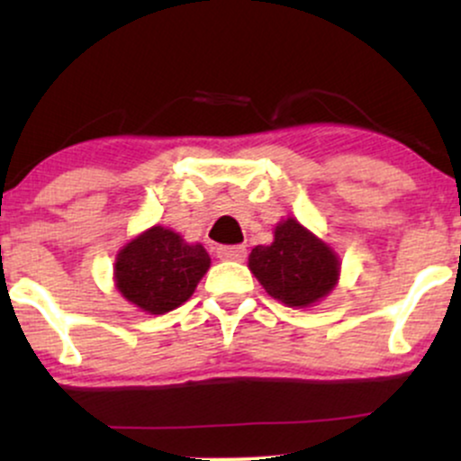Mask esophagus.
I'll list each match as a JSON object with an SVG mask.
<instances>
[{"label": "esophagus", "instance_id": "34e87169", "mask_svg": "<svg viewBox=\"0 0 461 461\" xmlns=\"http://www.w3.org/2000/svg\"><path fill=\"white\" fill-rule=\"evenodd\" d=\"M216 256H219L221 260L240 262V260H245L247 247H242V245H223V247L216 249Z\"/></svg>", "mask_w": 461, "mask_h": 461}]
</instances>
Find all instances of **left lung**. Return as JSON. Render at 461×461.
<instances>
[{
  "instance_id": "left-lung-1",
  "label": "left lung",
  "mask_w": 461,
  "mask_h": 461,
  "mask_svg": "<svg viewBox=\"0 0 461 461\" xmlns=\"http://www.w3.org/2000/svg\"><path fill=\"white\" fill-rule=\"evenodd\" d=\"M249 268L273 299L290 308H305L330 294L340 264L325 242L288 219L275 230L273 245L253 249Z\"/></svg>"
}]
</instances>
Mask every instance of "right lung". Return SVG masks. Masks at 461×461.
Wrapping results in <instances>:
<instances>
[{
	"label": "right lung",
	"instance_id": "obj_1",
	"mask_svg": "<svg viewBox=\"0 0 461 461\" xmlns=\"http://www.w3.org/2000/svg\"><path fill=\"white\" fill-rule=\"evenodd\" d=\"M208 267L203 247L188 245L171 230L151 227L121 249L116 288L140 310L164 314L190 299Z\"/></svg>",
	"mask_w": 461,
	"mask_h": 461
}]
</instances>
